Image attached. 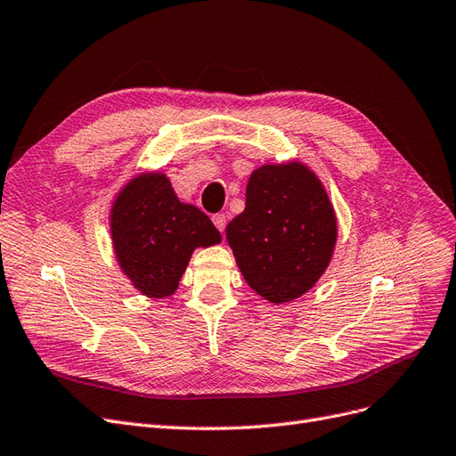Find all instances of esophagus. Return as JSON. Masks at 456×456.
I'll return each instance as SVG.
<instances>
[{
	"mask_svg": "<svg viewBox=\"0 0 456 456\" xmlns=\"http://www.w3.org/2000/svg\"><path fill=\"white\" fill-rule=\"evenodd\" d=\"M212 222H214V225L217 227L219 232H224V231H225V225H227V216H225V214H216V216L212 217Z\"/></svg>",
	"mask_w": 456,
	"mask_h": 456,
	"instance_id": "34e87169",
	"label": "esophagus"
}]
</instances>
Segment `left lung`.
<instances>
[{
  "mask_svg": "<svg viewBox=\"0 0 456 456\" xmlns=\"http://www.w3.org/2000/svg\"><path fill=\"white\" fill-rule=\"evenodd\" d=\"M248 285L283 305L323 276L338 239L332 202L300 161L261 165L246 185V208L225 229Z\"/></svg>",
  "mask_w": 456,
  "mask_h": 456,
  "instance_id": "left-lung-1",
  "label": "left lung"
}]
</instances>
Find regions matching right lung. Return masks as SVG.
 Segmentation results:
<instances>
[{"instance_id":"add662e5","label":"right lung","mask_w":456,"mask_h":456,"mask_svg":"<svg viewBox=\"0 0 456 456\" xmlns=\"http://www.w3.org/2000/svg\"><path fill=\"white\" fill-rule=\"evenodd\" d=\"M110 234L118 265L150 298L176 291L193 249L222 242L210 217L180 202L163 173H141L124 185L110 208Z\"/></svg>"}]
</instances>
